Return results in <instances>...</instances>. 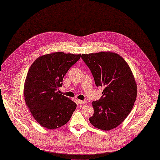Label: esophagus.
<instances>
[{
    "label": "esophagus",
    "mask_w": 160,
    "mask_h": 160,
    "mask_svg": "<svg viewBox=\"0 0 160 160\" xmlns=\"http://www.w3.org/2000/svg\"><path fill=\"white\" fill-rule=\"evenodd\" d=\"M78 102L80 104H83L86 102V100H78Z\"/></svg>",
    "instance_id": "esophagus-1"
}]
</instances>
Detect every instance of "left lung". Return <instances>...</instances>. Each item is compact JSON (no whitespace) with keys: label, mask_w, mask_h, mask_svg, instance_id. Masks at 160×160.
<instances>
[{"label":"left lung","mask_w":160,"mask_h":160,"mask_svg":"<svg viewBox=\"0 0 160 160\" xmlns=\"http://www.w3.org/2000/svg\"><path fill=\"white\" fill-rule=\"evenodd\" d=\"M95 85L104 87L101 98L92 102L93 115L89 118L97 129L117 128L131 112L137 97V84L124 59L116 52L101 51L82 54Z\"/></svg>","instance_id":"left-lung-1"}]
</instances>
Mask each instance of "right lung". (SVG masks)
<instances>
[{"label":"right lung","mask_w":160,"mask_h":160,"mask_svg":"<svg viewBox=\"0 0 160 160\" xmlns=\"http://www.w3.org/2000/svg\"><path fill=\"white\" fill-rule=\"evenodd\" d=\"M80 57L81 54L63 52L49 53L38 58L30 67L24 86L25 102L42 127L59 128L68 122L75 111L77 104L57 90L68 70Z\"/></svg>","instance_id":"right-lung-1"}]
</instances>
